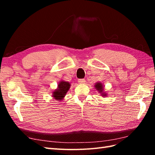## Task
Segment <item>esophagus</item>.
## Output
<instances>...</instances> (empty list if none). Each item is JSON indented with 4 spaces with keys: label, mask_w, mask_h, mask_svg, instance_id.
<instances>
[{
    "label": "esophagus",
    "mask_w": 155,
    "mask_h": 155,
    "mask_svg": "<svg viewBox=\"0 0 155 155\" xmlns=\"http://www.w3.org/2000/svg\"><path fill=\"white\" fill-rule=\"evenodd\" d=\"M78 83H79V84H83L85 83V82H86V81H85V80L83 78V79H78Z\"/></svg>",
    "instance_id": "34e87169"
}]
</instances>
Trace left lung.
<instances>
[{"instance_id":"left-lung-1","label":"left lung","mask_w":155,"mask_h":155,"mask_svg":"<svg viewBox=\"0 0 155 155\" xmlns=\"http://www.w3.org/2000/svg\"><path fill=\"white\" fill-rule=\"evenodd\" d=\"M94 88H96V90L98 92V93H100L103 97L107 96V93L104 90V86L103 83H100V82H97L94 84Z\"/></svg>"}]
</instances>
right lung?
<instances>
[{
  "instance_id": "right-lung-1",
  "label": "right lung",
  "mask_w": 155,
  "mask_h": 155,
  "mask_svg": "<svg viewBox=\"0 0 155 155\" xmlns=\"http://www.w3.org/2000/svg\"><path fill=\"white\" fill-rule=\"evenodd\" d=\"M70 87V83L63 80L61 81L58 84L57 88L52 91V97L56 101H62L64 99L65 95L67 94Z\"/></svg>"
}]
</instances>
